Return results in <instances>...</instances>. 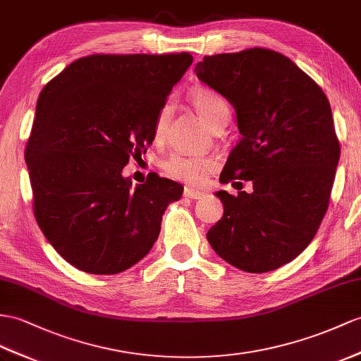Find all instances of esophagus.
I'll use <instances>...</instances> for the list:
<instances>
[{
    "instance_id": "obj_1",
    "label": "esophagus",
    "mask_w": 361,
    "mask_h": 361,
    "mask_svg": "<svg viewBox=\"0 0 361 361\" xmlns=\"http://www.w3.org/2000/svg\"><path fill=\"white\" fill-rule=\"evenodd\" d=\"M183 196L188 197V199H192V200H197V199L204 197L205 192L199 191V190H192V188H185V190H183Z\"/></svg>"
}]
</instances>
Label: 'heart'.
<instances>
[{
    "label": "heart",
    "mask_w": 361,
    "mask_h": 361,
    "mask_svg": "<svg viewBox=\"0 0 361 361\" xmlns=\"http://www.w3.org/2000/svg\"><path fill=\"white\" fill-rule=\"evenodd\" d=\"M191 104L209 128L213 127L219 119L228 116V107L225 101L217 93L211 90H197L192 93ZM165 118L164 114H161V116L157 118L154 127L156 137L162 136ZM216 166L217 161L214 157L207 154L174 153L164 162V171L176 180L197 185V183H202L205 180L208 173L216 170Z\"/></svg>",
    "instance_id": "1"
}]
</instances>
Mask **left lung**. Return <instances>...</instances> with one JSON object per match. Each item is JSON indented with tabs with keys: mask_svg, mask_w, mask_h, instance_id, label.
Here are the masks:
<instances>
[{
	"mask_svg": "<svg viewBox=\"0 0 361 361\" xmlns=\"http://www.w3.org/2000/svg\"><path fill=\"white\" fill-rule=\"evenodd\" d=\"M195 72L233 105L242 135L221 182H252L239 196L216 192L224 216L207 239L237 269H277L311 243L328 209L340 159L329 101L291 59L268 49L205 56Z\"/></svg>",
	"mask_w": 361,
	"mask_h": 361,
	"instance_id": "left-lung-1",
	"label": "left lung"
}]
</instances>
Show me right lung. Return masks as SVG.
<instances>
[{"instance_id": "1", "label": "right lung", "mask_w": 361, "mask_h": 361, "mask_svg": "<svg viewBox=\"0 0 361 361\" xmlns=\"http://www.w3.org/2000/svg\"><path fill=\"white\" fill-rule=\"evenodd\" d=\"M190 54L90 55L44 87L25 148L41 231L70 265L118 274L142 260L161 233L180 183L122 174L147 152L166 96L191 66Z\"/></svg>"}]
</instances>
